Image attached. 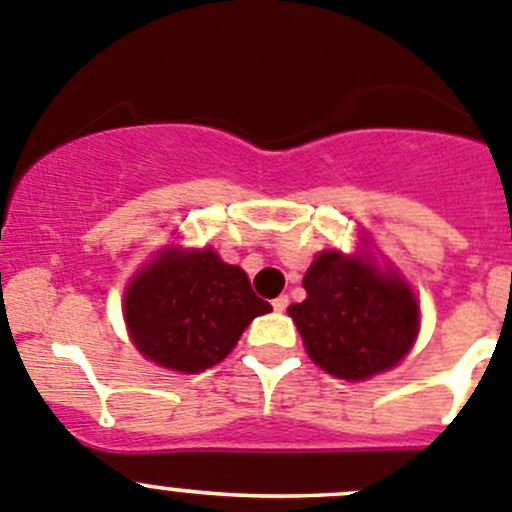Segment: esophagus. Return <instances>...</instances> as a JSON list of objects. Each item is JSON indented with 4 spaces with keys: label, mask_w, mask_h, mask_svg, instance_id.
<instances>
[{
    "label": "esophagus",
    "mask_w": 512,
    "mask_h": 512,
    "mask_svg": "<svg viewBox=\"0 0 512 512\" xmlns=\"http://www.w3.org/2000/svg\"><path fill=\"white\" fill-rule=\"evenodd\" d=\"M288 296H278V298H275V301H273V308H275V311H285V308H288Z\"/></svg>",
    "instance_id": "1"
}]
</instances>
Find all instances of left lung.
Returning <instances> with one entry per match:
<instances>
[{
	"label": "left lung",
	"mask_w": 512,
	"mask_h": 512,
	"mask_svg": "<svg viewBox=\"0 0 512 512\" xmlns=\"http://www.w3.org/2000/svg\"><path fill=\"white\" fill-rule=\"evenodd\" d=\"M303 288L306 301L288 313L311 359L329 375L365 380L398 365L411 349L421 324L416 298L403 280L382 278L365 257L321 252Z\"/></svg>",
	"instance_id": "1"
}]
</instances>
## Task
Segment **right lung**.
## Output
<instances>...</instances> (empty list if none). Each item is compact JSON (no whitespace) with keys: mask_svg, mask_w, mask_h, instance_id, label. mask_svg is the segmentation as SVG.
Segmentation results:
<instances>
[{"mask_svg":"<svg viewBox=\"0 0 512 512\" xmlns=\"http://www.w3.org/2000/svg\"><path fill=\"white\" fill-rule=\"evenodd\" d=\"M273 306L242 267L214 250L168 252L140 270L124 293L135 347L160 367L201 372L222 362L255 316Z\"/></svg>","mask_w":512,"mask_h":512,"instance_id":"obj_1","label":"right lung"}]
</instances>
